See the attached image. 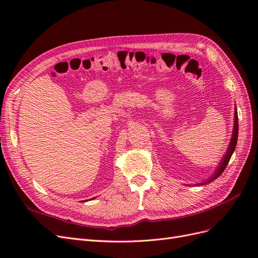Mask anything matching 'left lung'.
Segmentation results:
<instances>
[{"label": "left lung", "instance_id": "obj_1", "mask_svg": "<svg viewBox=\"0 0 258 258\" xmlns=\"http://www.w3.org/2000/svg\"><path fill=\"white\" fill-rule=\"evenodd\" d=\"M237 140H238V113H237V110H235V118H233V130H232V136H231V139H230V142H229V145H228V148L227 151H226L225 153V156L223 157V159L221 160L220 165L217 166L216 170L214 171L213 175L211 176L210 178H208L207 181L202 182V183H198V184H195V185H205V184H209L210 182L214 181L215 178H217L218 176H220L223 172L225 168L227 167L228 162L231 158V156L233 154V152H235V148H236V145H237Z\"/></svg>", "mask_w": 258, "mask_h": 258}]
</instances>
